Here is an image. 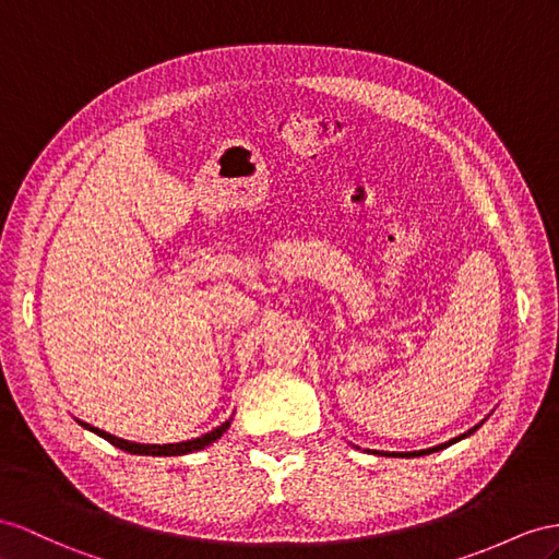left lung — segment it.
<instances>
[{
	"instance_id": "1",
	"label": "left lung",
	"mask_w": 559,
	"mask_h": 559,
	"mask_svg": "<svg viewBox=\"0 0 559 559\" xmlns=\"http://www.w3.org/2000/svg\"><path fill=\"white\" fill-rule=\"evenodd\" d=\"M479 427V425H477ZM477 427H472V429H467L465 435H461V437H455V439H451V441H447V443H439V447H435V449H425V451H411V453H390V451H373V453H378V455H388V457H418V455H427V453H435V451H441V449H447V447H451V443H455V441H461V439H465V437H469L472 432H475Z\"/></svg>"
}]
</instances>
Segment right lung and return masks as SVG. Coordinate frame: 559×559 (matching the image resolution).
<instances>
[{"mask_svg":"<svg viewBox=\"0 0 559 559\" xmlns=\"http://www.w3.org/2000/svg\"><path fill=\"white\" fill-rule=\"evenodd\" d=\"M84 429H90V432H94V435H98V437H104L106 441H110L112 447H118V449H122V451H127V453H134V455H186V453H193V451H200V449H205V447H210L212 441H217L228 427H231V420H226V423H222L219 427H214L212 432H207V435H203V437H198V439H191V441H179V443H136V441H127V439H120V437H112V435H108V432H104V429H98V427H94V425H90V423H82V420H78Z\"/></svg>","mask_w":559,"mask_h":559,"instance_id":"right-lung-1","label":"right lung"}]
</instances>
